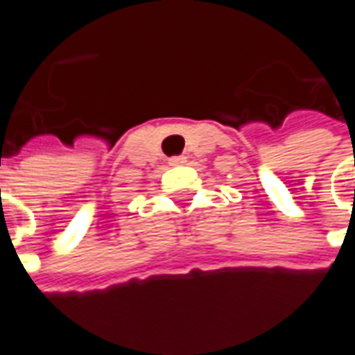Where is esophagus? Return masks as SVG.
<instances>
[{
  "mask_svg": "<svg viewBox=\"0 0 355 355\" xmlns=\"http://www.w3.org/2000/svg\"><path fill=\"white\" fill-rule=\"evenodd\" d=\"M184 163H186L184 155H178V157H171L169 159L171 167H178V165H184Z\"/></svg>",
  "mask_w": 355,
  "mask_h": 355,
  "instance_id": "obj_1",
  "label": "esophagus"
}]
</instances>
